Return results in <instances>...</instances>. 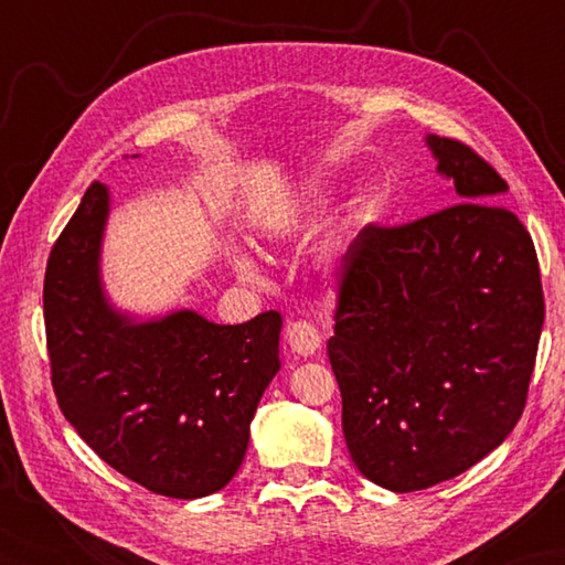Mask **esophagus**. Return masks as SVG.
Returning a JSON list of instances; mask_svg holds the SVG:
<instances>
[{
	"mask_svg": "<svg viewBox=\"0 0 565 565\" xmlns=\"http://www.w3.org/2000/svg\"><path fill=\"white\" fill-rule=\"evenodd\" d=\"M286 342H289L291 352L301 356H313L320 350V334L313 322L308 320H291L286 326Z\"/></svg>",
	"mask_w": 565,
	"mask_h": 565,
	"instance_id": "1",
	"label": "esophagus"
}]
</instances>
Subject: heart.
<instances>
[{
	"mask_svg": "<svg viewBox=\"0 0 565 565\" xmlns=\"http://www.w3.org/2000/svg\"><path fill=\"white\" fill-rule=\"evenodd\" d=\"M322 211H326V199H320V196L306 199V201L301 203V206H296V209L289 213V218L281 221V223H274V225L269 227V231H267V245L279 247V245L286 243V239L301 235L303 231H308V227L318 221V215H320ZM231 262H233V269H235L239 276H243V279L255 281L257 276H259V269H257L255 259H252L249 255H245V252H233ZM340 264H342V262H340Z\"/></svg>",
	"mask_w": 565,
	"mask_h": 565,
	"instance_id": "1",
	"label": "heart"
}]
</instances>
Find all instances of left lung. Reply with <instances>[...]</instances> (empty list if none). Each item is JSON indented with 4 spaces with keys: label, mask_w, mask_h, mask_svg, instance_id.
<instances>
[{
    "label": "left lung",
    "mask_w": 565,
    "mask_h": 565,
    "mask_svg": "<svg viewBox=\"0 0 565 565\" xmlns=\"http://www.w3.org/2000/svg\"><path fill=\"white\" fill-rule=\"evenodd\" d=\"M425 142L449 206L354 239L328 340L347 449L393 493L449 481L508 439L544 328L534 243L500 206L505 179L459 140Z\"/></svg>",
    "instance_id": "obj_1"
}]
</instances>
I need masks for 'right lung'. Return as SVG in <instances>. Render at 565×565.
<instances>
[{
    "label": "right lung",
    "instance_id": "right-lung-1",
    "mask_svg": "<svg viewBox=\"0 0 565 565\" xmlns=\"http://www.w3.org/2000/svg\"><path fill=\"white\" fill-rule=\"evenodd\" d=\"M109 186L94 182L53 245L43 313L60 411L102 459L158 495L194 500L233 481L279 362L281 316L218 326L179 308L142 320L102 281Z\"/></svg>",
    "mask_w": 565,
    "mask_h": 565
}]
</instances>
